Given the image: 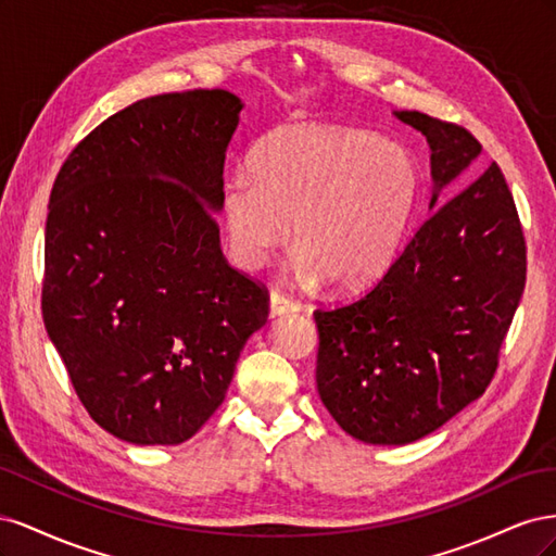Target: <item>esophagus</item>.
Here are the masks:
<instances>
[{"instance_id": "1", "label": "esophagus", "mask_w": 556, "mask_h": 556, "mask_svg": "<svg viewBox=\"0 0 556 556\" xmlns=\"http://www.w3.org/2000/svg\"><path fill=\"white\" fill-rule=\"evenodd\" d=\"M299 301L290 294H285L280 290L271 292V315H285V313H294L299 311Z\"/></svg>"}]
</instances>
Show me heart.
<instances>
[{"instance_id": "obj_1", "label": "heart", "mask_w": 556, "mask_h": 556, "mask_svg": "<svg viewBox=\"0 0 556 556\" xmlns=\"http://www.w3.org/2000/svg\"><path fill=\"white\" fill-rule=\"evenodd\" d=\"M248 174L225 182L220 208L233 257L255 268L292 237L299 278L355 290L392 262L422 174L406 146L374 131L294 125L262 139Z\"/></svg>"}]
</instances>
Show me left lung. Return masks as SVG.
<instances>
[{"mask_svg":"<svg viewBox=\"0 0 556 556\" xmlns=\"http://www.w3.org/2000/svg\"><path fill=\"white\" fill-rule=\"evenodd\" d=\"M431 148L435 192L480 155L466 127L396 111ZM527 282V241L498 164L431 211L359 296L317 308V392L355 439L403 445L484 394Z\"/></svg>","mask_w":556,"mask_h":556,"instance_id":"1","label":"left lung"}]
</instances>
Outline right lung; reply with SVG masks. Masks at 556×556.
I'll use <instances>...</instances> for the list:
<instances>
[{"mask_svg":"<svg viewBox=\"0 0 556 556\" xmlns=\"http://www.w3.org/2000/svg\"><path fill=\"white\" fill-rule=\"evenodd\" d=\"M227 90L141 99L94 127L53 182L41 313L94 422L178 445L225 401L268 290L220 250Z\"/></svg>","mask_w":556,"mask_h":556,"instance_id":"1","label":"right lung"}]
</instances>
